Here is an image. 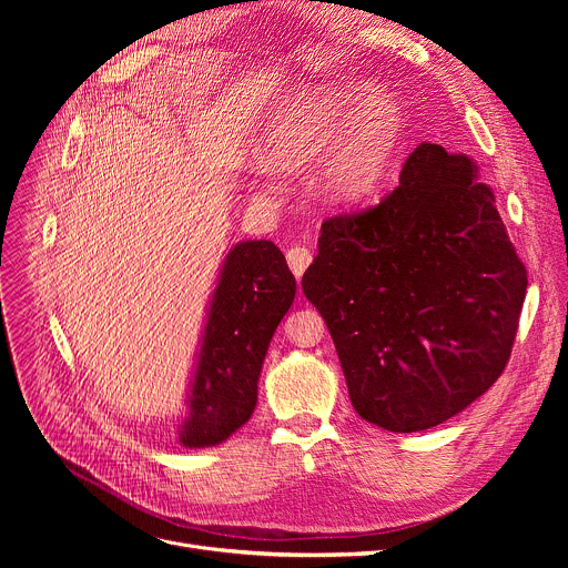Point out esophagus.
<instances>
[{"label":"esophagus","instance_id":"esophagus-1","mask_svg":"<svg viewBox=\"0 0 568 568\" xmlns=\"http://www.w3.org/2000/svg\"><path fill=\"white\" fill-rule=\"evenodd\" d=\"M311 262H313V255H311L308 248H300V246H296V248H290V251H287V264H290L292 274H294L296 278L304 276V272L311 266Z\"/></svg>","mask_w":568,"mask_h":568}]
</instances>
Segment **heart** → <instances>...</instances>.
<instances>
[{"instance_id":"obj_1","label":"heart","mask_w":568,"mask_h":568,"mask_svg":"<svg viewBox=\"0 0 568 568\" xmlns=\"http://www.w3.org/2000/svg\"><path fill=\"white\" fill-rule=\"evenodd\" d=\"M403 142L400 105L384 92L315 84L296 94L268 122L262 156L278 170L322 159L320 184L336 202L368 200L389 174ZM272 168L260 170V189H272Z\"/></svg>"}]
</instances>
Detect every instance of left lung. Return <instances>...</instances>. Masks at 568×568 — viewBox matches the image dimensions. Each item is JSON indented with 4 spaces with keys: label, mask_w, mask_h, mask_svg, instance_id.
Segmentation results:
<instances>
[{
    "label": "left lung",
    "mask_w": 568,
    "mask_h": 568,
    "mask_svg": "<svg viewBox=\"0 0 568 568\" xmlns=\"http://www.w3.org/2000/svg\"><path fill=\"white\" fill-rule=\"evenodd\" d=\"M320 232L302 287L362 419L419 433L490 389L511 356L527 272L469 156L422 142L396 191Z\"/></svg>",
    "instance_id": "obj_1"
}]
</instances>
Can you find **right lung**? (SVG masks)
Here are the masks:
<instances>
[{
	"mask_svg": "<svg viewBox=\"0 0 568 568\" xmlns=\"http://www.w3.org/2000/svg\"><path fill=\"white\" fill-rule=\"evenodd\" d=\"M294 292L296 281L276 244L260 239L230 248L206 313L189 416L176 428L186 449L216 446L251 419L268 343Z\"/></svg>",
	"mask_w": 568,
	"mask_h": 568,
	"instance_id": "add662e5",
	"label": "right lung"
}]
</instances>
